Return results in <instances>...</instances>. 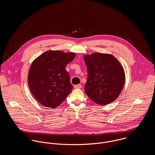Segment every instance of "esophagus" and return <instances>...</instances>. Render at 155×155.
Masks as SVG:
<instances>
[{
	"instance_id": "1",
	"label": "esophagus",
	"mask_w": 155,
	"mask_h": 155,
	"mask_svg": "<svg viewBox=\"0 0 155 155\" xmlns=\"http://www.w3.org/2000/svg\"><path fill=\"white\" fill-rule=\"evenodd\" d=\"M74 88L77 89L81 88H82V85H81V84L76 85H74Z\"/></svg>"
}]
</instances>
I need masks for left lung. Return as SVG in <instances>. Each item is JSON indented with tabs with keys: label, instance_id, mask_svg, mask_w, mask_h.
<instances>
[{
	"label": "left lung",
	"instance_id": "obj_1",
	"mask_svg": "<svg viewBox=\"0 0 155 155\" xmlns=\"http://www.w3.org/2000/svg\"><path fill=\"white\" fill-rule=\"evenodd\" d=\"M88 79L85 92L94 103L104 106L119 96L125 82V71L111 54L95 52L85 55Z\"/></svg>",
	"mask_w": 155,
	"mask_h": 155
}]
</instances>
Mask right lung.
Wrapping results in <instances>:
<instances>
[{
    "instance_id": "1",
    "label": "right lung",
    "mask_w": 155,
    "mask_h": 155,
    "mask_svg": "<svg viewBox=\"0 0 155 155\" xmlns=\"http://www.w3.org/2000/svg\"><path fill=\"white\" fill-rule=\"evenodd\" d=\"M75 57L74 52L50 50L33 61L28 73V85L39 103L54 109L65 100L73 89L65 67Z\"/></svg>"
}]
</instances>
